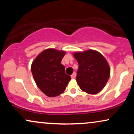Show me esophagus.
I'll list each match as a JSON object with an SVG mask.
<instances>
[{"instance_id": "34e87169", "label": "esophagus", "mask_w": 134, "mask_h": 134, "mask_svg": "<svg viewBox=\"0 0 134 134\" xmlns=\"http://www.w3.org/2000/svg\"><path fill=\"white\" fill-rule=\"evenodd\" d=\"M76 77V72H74V73L71 75V78L72 79H75Z\"/></svg>"}]
</instances>
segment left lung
<instances>
[{"instance_id":"obj_1","label":"left lung","mask_w":134,"mask_h":134,"mask_svg":"<svg viewBox=\"0 0 134 134\" xmlns=\"http://www.w3.org/2000/svg\"><path fill=\"white\" fill-rule=\"evenodd\" d=\"M74 57L79 64L76 81L80 88L91 94L99 93L110 75V66L105 58L93 50L75 52Z\"/></svg>"}]
</instances>
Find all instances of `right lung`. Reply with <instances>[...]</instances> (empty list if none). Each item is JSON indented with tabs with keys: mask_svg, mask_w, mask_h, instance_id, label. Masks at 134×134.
Segmentation results:
<instances>
[{
	"mask_svg": "<svg viewBox=\"0 0 134 134\" xmlns=\"http://www.w3.org/2000/svg\"><path fill=\"white\" fill-rule=\"evenodd\" d=\"M65 54L64 51L47 49L32 63L31 72L35 82L47 96L55 97L64 93L71 79L65 74V66L61 64Z\"/></svg>",
	"mask_w": 134,
	"mask_h": 134,
	"instance_id": "1",
	"label": "right lung"
}]
</instances>
